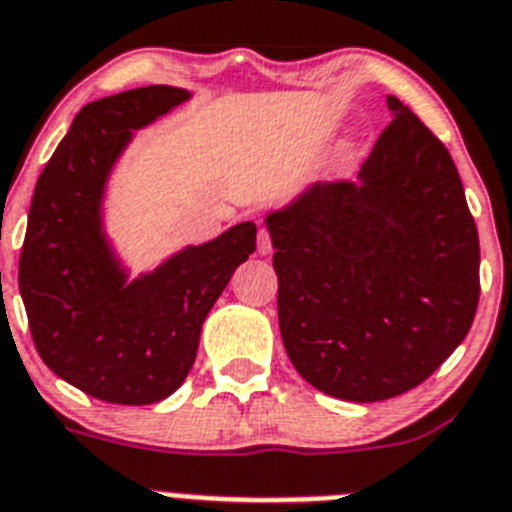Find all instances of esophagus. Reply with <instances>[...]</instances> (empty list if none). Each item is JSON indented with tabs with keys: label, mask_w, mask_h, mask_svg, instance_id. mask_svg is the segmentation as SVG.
Wrapping results in <instances>:
<instances>
[{
	"label": "esophagus",
	"mask_w": 512,
	"mask_h": 512,
	"mask_svg": "<svg viewBox=\"0 0 512 512\" xmlns=\"http://www.w3.org/2000/svg\"><path fill=\"white\" fill-rule=\"evenodd\" d=\"M270 249H273V244H270L268 229H260V234H257V252H260V255H268Z\"/></svg>",
	"instance_id": "34e87169"
}]
</instances>
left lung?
Masks as SVG:
<instances>
[{
    "label": "left lung",
    "instance_id": "8db88e82",
    "mask_svg": "<svg viewBox=\"0 0 512 512\" xmlns=\"http://www.w3.org/2000/svg\"><path fill=\"white\" fill-rule=\"evenodd\" d=\"M388 106L356 179L268 216L286 354L309 385L356 403L422 385L479 304V234L453 158L409 106Z\"/></svg>",
    "mask_w": 512,
    "mask_h": 512
}]
</instances>
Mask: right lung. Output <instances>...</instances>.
Masks as SVG:
<instances>
[{
  "instance_id": "right-lung-1",
  "label": "right lung",
  "mask_w": 512,
  "mask_h": 512,
  "mask_svg": "<svg viewBox=\"0 0 512 512\" xmlns=\"http://www.w3.org/2000/svg\"><path fill=\"white\" fill-rule=\"evenodd\" d=\"M187 98L148 85L83 106L33 192L17 270L30 336L54 375L98 401L148 406L174 393L210 307L257 247L255 223H239L132 283L111 255L101 229L111 166L132 130Z\"/></svg>"
}]
</instances>
